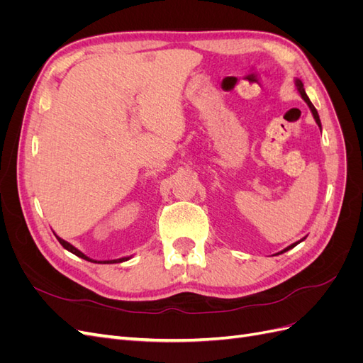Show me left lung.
Listing matches in <instances>:
<instances>
[{"mask_svg": "<svg viewBox=\"0 0 363 363\" xmlns=\"http://www.w3.org/2000/svg\"><path fill=\"white\" fill-rule=\"evenodd\" d=\"M295 86H296V89H298V92H300V95H301V98L303 100L306 101V104L309 106V108H311V112H312V115H313V119H315V123L318 124V127L321 128V121H320V115H318V112H316V108H315V106L312 104V101L309 100V96H307V94H306V91H304V86H303V82L300 80V79H295ZM306 238H303V239H300L298 242H294L292 245H289V247H286L284 250H281L280 252H277V255H281V252H284V251H288V250H291V248H294L295 245H298L300 242H303Z\"/></svg>", "mask_w": 363, "mask_h": 363, "instance_id": "left-lung-1", "label": "left lung"}]
</instances>
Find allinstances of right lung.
I'll list each match as a JSON object with an SVG mask.
<instances>
[{"mask_svg": "<svg viewBox=\"0 0 363 363\" xmlns=\"http://www.w3.org/2000/svg\"><path fill=\"white\" fill-rule=\"evenodd\" d=\"M54 235H56V233H54ZM56 238H57V240L62 244V247H63L65 250H68L69 252H72V255L79 256V257H82V259H84V260H87V262H94V263H121V262H125V260L131 259V256H125V257H119V259H113V260H94V259H91V257H87V256L84 255V252H82L79 248H75L72 244L67 242V240H65V239L59 238L57 235H56Z\"/></svg>", "mask_w": 363, "mask_h": 363, "instance_id": "1", "label": "right lung"}]
</instances>
